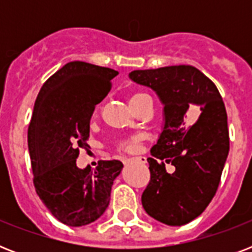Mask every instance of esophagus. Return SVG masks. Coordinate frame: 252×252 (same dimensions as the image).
Masks as SVG:
<instances>
[{"label": "esophagus", "mask_w": 252, "mask_h": 252, "mask_svg": "<svg viewBox=\"0 0 252 252\" xmlns=\"http://www.w3.org/2000/svg\"><path fill=\"white\" fill-rule=\"evenodd\" d=\"M138 162V163H146L148 162V159H146V157H136V158H128V159H126V163H128V162Z\"/></svg>", "instance_id": "esophagus-1"}]
</instances>
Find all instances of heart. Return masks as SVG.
I'll use <instances>...</instances> for the list:
<instances>
[{"label":"heart","mask_w":252,"mask_h":252,"mask_svg":"<svg viewBox=\"0 0 252 252\" xmlns=\"http://www.w3.org/2000/svg\"><path fill=\"white\" fill-rule=\"evenodd\" d=\"M142 96H148V94H145V93H134V94L129 98V104L130 103H133L134 100L142 98ZM140 142H141V137L134 136V137L129 138V140H126V141H123L119 148L122 150H126V152H136V150L138 149Z\"/></svg>","instance_id":"1"}]
</instances>
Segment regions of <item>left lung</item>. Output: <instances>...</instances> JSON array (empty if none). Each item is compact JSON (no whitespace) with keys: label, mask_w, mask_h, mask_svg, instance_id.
Listing matches in <instances>:
<instances>
[{"label":"left lung","mask_w":252,"mask_h":252,"mask_svg":"<svg viewBox=\"0 0 252 252\" xmlns=\"http://www.w3.org/2000/svg\"><path fill=\"white\" fill-rule=\"evenodd\" d=\"M129 77L152 87L165 104V126L148 158L150 180L142 207L159 222L186 225L205 211L221 180L230 146L223 100L216 85L191 65L133 70ZM195 106L202 111L199 118ZM166 163L176 171L166 172Z\"/></svg>","instance_id":"1"}]
</instances>
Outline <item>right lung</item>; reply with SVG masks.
I'll use <instances>...</instances> for the list:
<instances>
[{"label": "right lung", "instance_id": "right-lung-1", "mask_svg": "<svg viewBox=\"0 0 252 252\" xmlns=\"http://www.w3.org/2000/svg\"><path fill=\"white\" fill-rule=\"evenodd\" d=\"M118 74L72 61L45 81L35 100L27 132L33 186L48 211L69 226L89 225L104 213L123 168L118 159L99 161L94 171L76 163L81 148L89 146L95 106L110 93Z\"/></svg>", "mask_w": 252, "mask_h": 252}]
</instances>
